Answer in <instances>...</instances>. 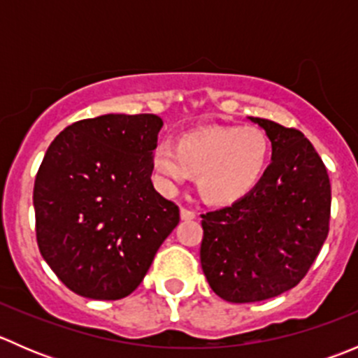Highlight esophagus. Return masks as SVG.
I'll return each instance as SVG.
<instances>
[{
    "label": "esophagus",
    "mask_w": 358,
    "mask_h": 358,
    "mask_svg": "<svg viewBox=\"0 0 358 358\" xmlns=\"http://www.w3.org/2000/svg\"><path fill=\"white\" fill-rule=\"evenodd\" d=\"M180 216H182V220H194V218H196V211H192V209L182 208V209H180Z\"/></svg>",
    "instance_id": "34e87169"
}]
</instances>
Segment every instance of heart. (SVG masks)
Listing matches in <instances>:
<instances>
[{
	"label": "heart",
	"instance_id": "b5f03b06",
	"mask_svg": "<svg viewBox=\"0 0 358 358\" xmlns=\"http://www.w3.org/2000/svg\"><path fill=\"white\" fill-rule=\"evenodd\" d=\"M270 145L255 126L202 128L187 133L178 145L161 140L152 164L168 190L197 175L202 196L215 204H230L248 196L265 175Z\"/></svg>",
	"mask_w": 358,
	"mask_h": 358
}]
</instances>
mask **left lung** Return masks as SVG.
<instances>
[{
  "instance_id": "1",
  "label": "left lung",
  "mask_w": 358,
  "mask_h": 358,
  "mask_svg": "<svg viewBox=\"0 0 358 358\" xmlns=\"http://www.w3.org/2000/svg\"><path fill=\"white\" fill-rule=\"evenodd\" d=\"M249 119L272 142V162L248 196L201 215L202 272L230 303L263 301L292 289L329 232V175L310 140L299 129Z\"/></svg>"
}]
</instances>
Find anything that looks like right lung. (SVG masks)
<instances>
[{"instance_id":"1","label":"right lung","mask_w":358,"mask_h":358,"mask_svg":"<svg viewBox=\"0 0 358 358\" xmlns=\"http://www.w3.org/2000/svg\"><path fill=\"white\" fill-rule=\"evenodd\" d=\"M156 114L72 122L52 142L34 182L36 239L76 294L121 299L149 272L180 209L154 189Z\"/></svg>"}]
</instances>
